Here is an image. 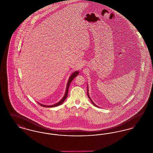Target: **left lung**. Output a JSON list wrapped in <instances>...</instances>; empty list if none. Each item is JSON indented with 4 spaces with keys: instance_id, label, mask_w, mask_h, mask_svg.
<instances>
[{
    "instance_id": "obj_1",
    "label": "left lung",
    "mask_w": 153,
    "mask_h": 153,
    "mask_svg": "<svg viewBox=\"0 0 153 153\" xmlns=\"http://www.w3.org/2000/svg\"><path fill=\"white\" fill-rule=\"evenodd\" d=\"M87 88H88L87 94H88V97H89V99H90V100H91V102H92V104H94V105H95V106H96V107H97V105H96V104H95V103H94V102H92V100H91V98H90V97H89V94H88V87Z\"/></svg>"
}]
</instances>
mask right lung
<instances>
[{
	"label": "right lung",
	"mask_w": 153,
	"mask_h": 153,
	"mask_svg": "<svg viewBox=\"0 0 153 153\" xmlns=\"http://www.w3.org/2000/svg\"><path fill=\"white\" fill-rule=\"evenodd\" d=\"M79 74V72H78V71H76V72H74V73H72L71 75V76H70V77H69V80H68V84H67V85H66V91H65V95H64V96L63 97V98L59 101V102H58L57 103H56V104H53V105H43V104H40V103H38L40 105H41V106H42V107H56V106H58L59 105H60V104H61L63 102L65 101V100L66 99V98L67 97V96H68V89H69V85H70V84H71V82H72V81Z\"/></svg>",
	"instance_id": "obj_1"
}]
</instances>
